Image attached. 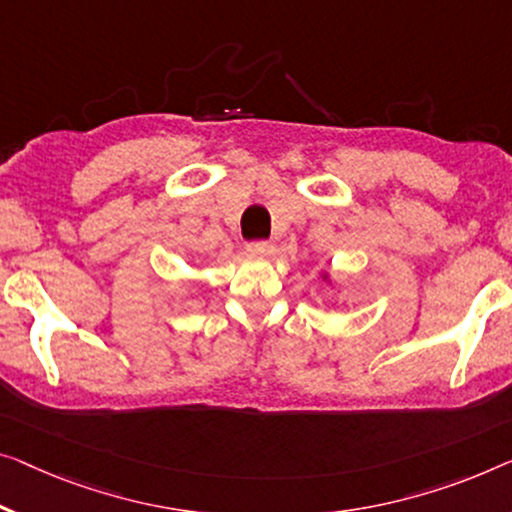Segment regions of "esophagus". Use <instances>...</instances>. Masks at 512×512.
Instances as JSON below:
<instances>
[{"label": "esophagus", "mask_w": 512, "mask_h": 512, "mask_svg": "<svg viewBox=\"0 0 512 512\" xmlns=\"http://www.w3.org/2000/svg\"><path fill=\"white\" fill-rule=\"evenodd\" d=\"M248 253L255 257H266L273 253V246L269 241H253V243H248Z\"/></svg>", "instance_id": "34e87169"}]
</instances>
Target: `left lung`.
Here are the masks:
<instances>
[{"mask_svg":"<svg viewBox=\"0 0 512 512\" xmlns=\"http://www.w3.org/2000/svg\"><path fill=\"white\" fill-rule=\"evenodd\" d=\"M324 280H326V282H329V285H333V280H331V276H329V273H324Z\"/></svg>","mask_w":512,"mask_h":512,"instance_id":"1","label":"left lung"}]
</instances>
